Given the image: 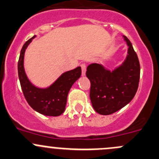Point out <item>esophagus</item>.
I'll return each mask as SVG.
<instances>
[{
  "instance_id": "obj_1",
  "label": "esophagus",
  "mask_w": 159,
  "mask_h": 159,
  "mask_svg": "<svg viewBox=\"0 0 159 159\" xmlns=\"http://www.w3.org/2000/svg\"><path fill=\"white\" fill-rule=\"evenodd\" d=\"M81 71H82V72H81V74H82V76H84L85 75V73H86V64H84V63H82V64L81 65Z\"/></svg>"
}]
</instances>
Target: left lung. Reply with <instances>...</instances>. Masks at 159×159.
Wrapping results in <instances>:
<instances>
[{"mask_svg": "<svg viewBox=\"0 0 159 159\" xmlns=\"http://www.w3.org/2000/svg\"><path fill=\"white\" fill-rule=\"evenodd\" d=\"M128 55L121 66L110 71L101 65L92 63L87 68L91 81L90 98L97 113L110 115L133 100L139 87L140 65L131 42L126 36Z\"/></svg>", "mask_w": 159, "mask_h": 159, "instance_id": "8db88e82", "label": "left lung"}]
</instances>
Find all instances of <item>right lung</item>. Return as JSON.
<instances>
[{"label": "right lung", "mask_w": 159, "mask_h": 159, "mask_svg": "<svg viewBox=\"0 0 159 159\" xmlns=\"http://www.w3.org/2000/svg\"><path fill=\"white\" fill-rule=\"evenodd\" d=\"M25 43L20 51L18 61V76L20 86L30 106L45 116H58L63 113L66 109L67 97L73 84L81 77V67L63 73L59 78L47 88H39L30 83L26 77L23 67L25 50L33 38Z\"/></svg>", "instance_id": "right-lung-1"}]
</instances>
